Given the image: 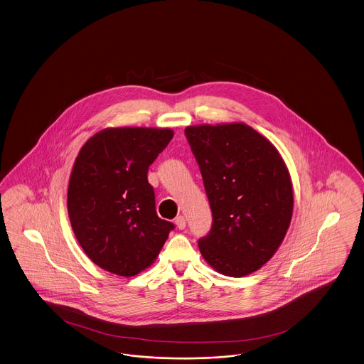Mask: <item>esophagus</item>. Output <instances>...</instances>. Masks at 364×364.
<instances>
[{"mask_svg": "<svg viewBox=\"0 0 364 364\" xmlns=\"http://www.w3.org/2000/svg\"><path fill=\"white\" fill-rule=\"evenodd\" d=\"M175 223L176 226H177L180 230L186 229V226H187V220H186V218H184L183 215H178V217L175 219Z\"/></svg>", "mask_w": 364, "mask_h": 364, "instance_id": "obj_1", "label": "esophagus"}]
</instances>
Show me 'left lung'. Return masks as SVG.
Segmentation results:
<instances>
[{
	"label": "left lung",
	"instance_id": "left-lung-1",
	"mask_svg": "<svg viewBox=\"0 0 364 364\" xmlns=\"http://www.w3.org/2000/svg\"><path fill=\"white\" fill-rule=\"evenodd\" d=\"M184 132L213 211L200 253L223 275H249L274 256L290 226L289 171L275 146L244 123Z\"/></svg>",
	"mask_w": 364,
	"mask_h": 364
}]
</instances>
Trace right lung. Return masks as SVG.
I'll return each mask as SVG.
<instances>
[{
	"label": "right lung",
	"instance_id": "1",
	"mask_svg": "<svg viewBox=\"0 0 364 364\" xmlns=\"http://www.w3.org/2000/svg\"><path fill=\"white\" fill-rule=\"evenodd\" d=\"M173 138L169 129L123 127L95 134L80 150L68 189L75 238L87 257L120 277L156 260L172 222L156 213L149 166Z\"/></svg>",
	"mask_w": 364,
	"mask_h": 364
}]
</instances>
